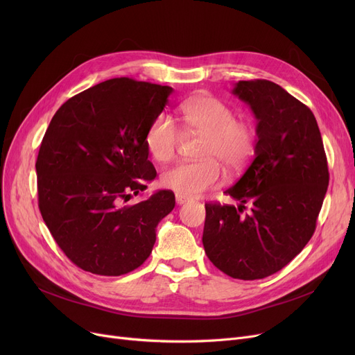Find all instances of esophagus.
<instances>
[{
	"mask_svg": "<svg viewBox=\"0 0 355 355\" xmlns=\"http://www.w3.org/2000/svg\"><path fill=\"white\" fill-rule=\"evenodd\" d=\"M175 200H177V204H180V206H181V204H185V202H189L190 200L187 198V197H182V196H175Z\"/></svg>",
	"mask_w": 355,
	"mask_h": 355,
	"instance_id": "1",
	"label": "esophagus"
}]
</instances>
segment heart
Returning a JSON list of instances; mask_svg holds the SVG:
<instances>
[{"label": "heart", "mask_w": 355, "mask_h": 355, "mask_svg": "<svg viewBox=\"0 0 355 355\" xmlns=\"http://www.w3.org/2000/svg\"><path fill=\"white\" fill-rule=\"evenodd\" d=\"M180 121L187 132L204 135L198 162H180L162 174V187L182 197H198L223 181L218 160L236 171L250 159L256 145V129L246 119H236L234 110L214 96H197L178 107ZM182 135L164 115L155 118L145 134V145L154 159L174 158Z\"/></svg>", "instance_id": "obj_1"}]
</instances>
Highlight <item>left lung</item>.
<instances>
[{"label": "left lung", "instance_id": "8db88e82", "mask_svg": "<svg viewBox=\"0 0 355 355\" xmlns=\"http://www.w3.org/2000/svg\"><path fill=\"white\" fill-rule=\"evenodd\" d=\"M233 93L257 119L254 158L225 193L240 204L207 202L202 245L211 263L254 281L285 268L311 240L329 173L312 110L279 85L240 80ZM245 203L252 206L241 215Z\"/></svg>", "mask_w": 355, "mask_h": 355}]
</instances>
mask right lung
Here are the masks:
<instances>
[{
    "label": "right lung",
    "instance_id": "obj_1",
    "mask_svg": "<svg viewBox=\"0 0 355 355\" xmlns=\"http://www.w3.org/2000/svg\"><path fill=\"white\" fill-rule=\"evenodd\" d=\"M171 92L115 78L78 93L54 114L35 161L39 209L78 268L119 276L151 254L158 223L175 206L174 193L125 202L157 175L145 134Z\"/></svg>",
    "mask_w": 355,
    "mask_h": 355
}]
</instances>
